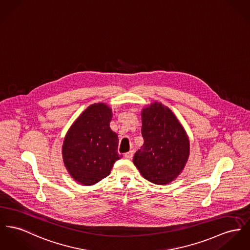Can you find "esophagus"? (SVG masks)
Masks as SVG:
<instances>
[{
    "label": "esophagus",
    "mask_w": 250,
    "mask_h": 250,
    "mask_svg": "<svg viewBox=\"0 0 250 250\" xmlns=\"http://www.w3.org/2000/svg\"><path fill=\"white\" fill-rule=\"evenodd\" d=\"M124 156L127 158V159H132L133 156V150H131L130 151H128V152H126L125 154H124Z\"/></svg>",
    "instance_id": "1"
}]
</instances>
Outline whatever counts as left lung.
Instances as JSON below:
<instances>
[{"label": "left lung", "instance_id": "8db88e82", "mask_svg": "<svg viewBox=\"0 0 250 250\" xmlns=\"http://www.w3.org/2000/svg\"><path fill=\"white\" fill-rule=\"evenodd\" d=\"M144 144L133 156L142 176L156 185L173 181L189 155V140L177 117L166 106L153 102L141 112Z\"/></svg>", "mask_w": 250, "mask_h": 250}]
</instances>
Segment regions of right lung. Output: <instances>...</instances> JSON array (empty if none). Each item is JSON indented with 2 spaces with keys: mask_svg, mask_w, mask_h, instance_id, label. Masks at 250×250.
<instances>
[{
  "mask_svg": "<svg viewBox=\"0 0 250 250\" xmlns=\"http://www.w3.org/2000/svg\"><path fill=\"white\" fill-rule=\"evenodd\" d=\"M112 109L104 103L90 105L68 130L62 157L78 183L91 186L108 176L118 154V136L110 128Z\"/></svg>",
  "mask_w": 250,
  "mask_h": 250,
  "instance_id": "right-lung-1",
  "label": "right lung"
}]
</instances>
